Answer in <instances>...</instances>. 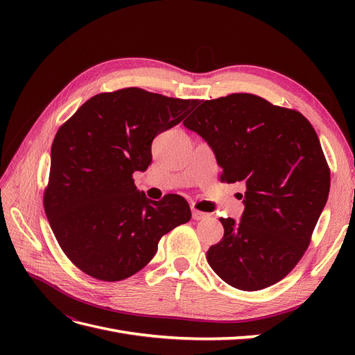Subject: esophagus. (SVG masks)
I'll return each instance as SVG.
<instances>
[{
	"instance_id": "obj_1",
	"label": "esophagus",
	"mask_w": 355,
	"mask_h": 355,
	"mask_svg": "<svg viewBox=\"0 0 355 355\" xmlns=\"http://www.w3.org/2000/svg\"><path fill=\"white\" fill-rule=\"evenodd\" d=\"M198 209H201V207H200V201H196V202H191V210H194V211H200Z\"/></svg>"
}]
</instances>
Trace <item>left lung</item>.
Here are the masks:
<instances>
[{
  "instance_id": "obj_1",
  "label": "left lung",
  "mask_w": 355,
  "mask_h": 355,
  "mask_svg": "<svg viewBox=\"0 0 355 355\" xmlns=\"http://www.w3.org/2000/svg\"><path fill=\"white\" fill-rule=\"evenodd\" d=\"M179 123L178 99L128 87L93 96L59 128L44 209L60 249L83 272L102 282L132 277L164 234L189 220L185 198L151 200L133 180L151 164L154 137Z\"/></svg>"
}]
</instances>
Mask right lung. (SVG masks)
Here are the masks:
<instances>
[{
  "mask_svg": "<svg viewBox=\"0 0 355 355\" xmlns=\"http://www.w3.org/2000/svg\"><path fill=\"white\" fill-rule=\"evenodd\" d=\"M197 133L213 148L222 182H243L244 211L222 219L223 237L207 262L225 283L254 292L302 259L330 189V168L313 125L259 96L206 102Z\"/></svg>",
  "mask_w": 355,
  "mask_h": 355,
  "instance_id": "right-lung-1",
  "label": "right lung"
}]
</instances>
